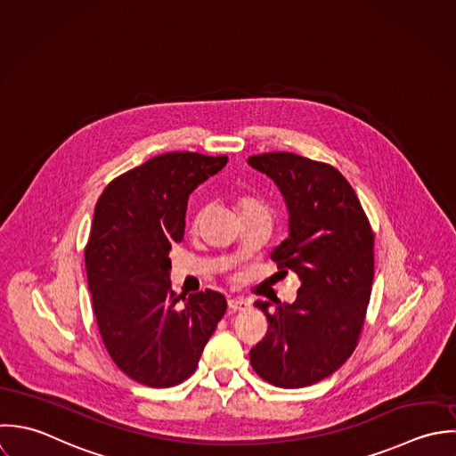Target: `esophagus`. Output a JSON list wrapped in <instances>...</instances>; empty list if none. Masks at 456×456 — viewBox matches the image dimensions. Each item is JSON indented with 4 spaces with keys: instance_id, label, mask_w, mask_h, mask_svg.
Listing matches in <instances>:
<instances>
[{
    "instance_id": "34e87169",
    "label": "esophagus",
    "mask_w": 456,
    "mask_h": 456,
    "mask_svg": "<svg viewBox=\"0 0 456 456\" xmlns=\"http://www.w3.org/2000/svg\"><path fill=\"white\" fill-rule=\"evenodd\" d=\"M249 305H251V304L248 303V301H244V299H230V301H228V307H230L232 311H246V309H249Z\"/></svg>"
}]
</instances>
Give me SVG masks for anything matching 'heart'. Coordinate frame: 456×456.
<instances>
[{
	"label": "heart",
	"mask_w": 456,
	"mask_h": 456,
	"mask_svg": "<svg viewBox=\"0 0 456 456\" xmlns=\"http://www.w3.org/2000/svg\"><path fill=\"white\" fill-rule=\"evenodd\" d=\"M237 205H239L240 212H242V210H251V208H264V207H262V205H260L256 200H253V198H249V196H242V198H239ZM201 214H203V212H198V214H196V217H194V223H198V221H200Z\"/></svg>",
	"instance_id": "heart-1"
}]
</instances>
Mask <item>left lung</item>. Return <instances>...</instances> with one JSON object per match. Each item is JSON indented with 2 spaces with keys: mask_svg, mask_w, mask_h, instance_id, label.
I'll return each instance as SVG.
<instances>
[{
  "mask_svg": "<svg viewBox=\"0 0 456 456\" xmlns=\"http://www.w3.org/2000/svg\"><path fill=\"white\" fill-rule=\"evenodd\" d=\"M248 162L285 196L290 235L273 260L280 273L301 278L296 303H255L269 329L249 352L251 366L276 387H305L334 373L357 346L371 296L375 233L334 166L290 152L251 155Z\"/></svg>",
  "mask_w": 456,
  "mask_h": 456,
  "instance_id": "left-lung-1",
  "label": "left lung"
}]
</instances>
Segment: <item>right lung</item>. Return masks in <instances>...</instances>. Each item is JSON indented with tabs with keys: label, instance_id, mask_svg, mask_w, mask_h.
<instances>
[{
	"label": "right lung",
	"instance_id": "1",
	"mask_svg": "<svg viewBox=\"0 0 456 456\" xmlns=\"http://www.w3.org/2000/svg\"><path fill=\"white\" fill-rule=\"evenodd\" d=\"M226 155L171 152L133 167L102 191L85 246L97 327L115 364L149 387L189 379L226 311L214 290L182 301L169 281V249L182 242L189 194Z\"/></svg>",
	"mask_w": 456,
	"mask_h": 456
}]
</instances>
